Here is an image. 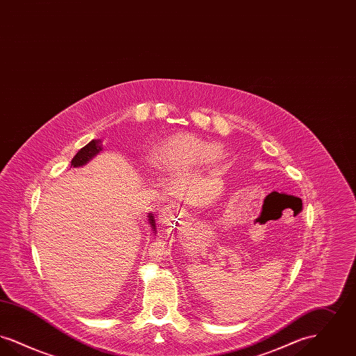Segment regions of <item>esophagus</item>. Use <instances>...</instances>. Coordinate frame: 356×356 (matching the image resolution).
Returning a JSON list of instances; mask_svg holds the SVG:
<instances>
[{
	"label": "esophagus",
	"instance_id": "1",
	"mask_svg": "<svg viewBox=\"0 0 356 356\" xmlns=\"http://www.w3.org/2000/svg\"><path fill=\"white\" fill-rule=\"evenodd\" d=\"M172 207H165L163 211H161V213H160V218H161V220H168L170 216H172Z\"/></svg>",
	"mask_w": 356,
	"mask_h": 356
}]
</instances>
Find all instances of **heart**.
I'll return each mask as SVG.
<instances>
[{
  "label": "heart",
  "mask_w": 356,
  "mask_h": 356,
  "mask_svg": "<svg viewBox=\"0 0 356 356\" xmlns=\"http://www.w3.org/2000/svg\"><path fill=\"white\" fill-rule=\"evenodd\" d=\"M220 149L199 137L180 135L165 141L156 151V164L163 172L200 167L220 160Z\"/></svg>",
  "instance_id": "heart-1"
}]
</instances>
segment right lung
<instances>
[{
	"label": "right lung",
	"mask_w": 356,
	"mask_h": 356,
	"mask_svg": "<svg viewBox=\"0 0 356 356\" xmlns=\"http://www.w3.org/2000/svg\"><path fill=\"white\" fill-rule=\"evenodd\" d=\"M102 149V144L100 140H92L89 144H86L84 148H81L76 156L72 159V167H81L85 163H88L95 154L100 152ZM149 222L152 224V228H154V220L153 216L149 213Z\"/></svg>",
	"instance_id": "1"
}]
</instances>
